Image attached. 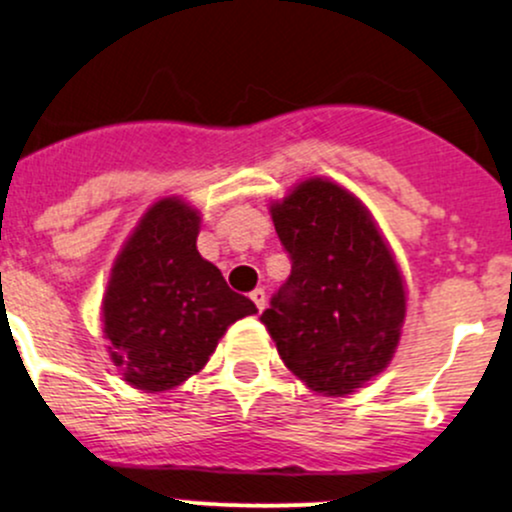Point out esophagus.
<instances>
[{
	"label": "esophagus",
	"instance_id": "1",
	"mask_svg": "<svg viewBox=\"0 0 512 512\" xmlns=\"http://www.w3.org/2000/svg\"><path fill=\"white\" fill-rule=\"evenodd\" d=\"M250 299H252V303H255L257 306V311H265V306H267V294H265V289H255V291H250Z\"/></svg>",
	"mask_w": 512,
	"mask_h": 512
}]
</instances>
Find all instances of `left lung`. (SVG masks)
I'll list each match as a JSON object with an SVG mask.
<instances>
[{"mask_svg": "<svg viewBox=\"0 0 512 512\" xmlns=\"http://www.w3.org/2000/svg\"><path fill=\"white\" fill-rule=\"evenodd\" d=\"M272 221L289 279L262 313L279 357L325 396H345L391 362L406 291L367 209L328 179H308Z\"/></svg>", "mask_w": 512, "mask_h": 512, "instance_id": "1", "label": "left lung"}]
</instances>
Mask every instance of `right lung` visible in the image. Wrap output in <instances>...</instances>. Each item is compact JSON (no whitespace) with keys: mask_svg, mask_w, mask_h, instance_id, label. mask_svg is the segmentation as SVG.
<instances>
[{"mask_svg":"<svg viewBox=\"0 0 512 512\" xmlns=\"http://www.w3.org/2000/svg\"><path fill=\"white\" fill-rule=\"evenodd\" d=\"M199 216L162 199L143 216L111 269L104 333L123 379L170 391L199 372L230 323L257 313L196 250Z\"/></svg>","mask_w":512,"mask_h":512,"instance_id":"right-lung-1","label":"right lung"}]
</instances>
